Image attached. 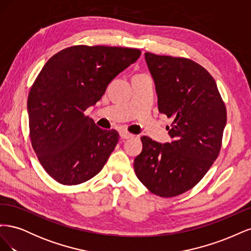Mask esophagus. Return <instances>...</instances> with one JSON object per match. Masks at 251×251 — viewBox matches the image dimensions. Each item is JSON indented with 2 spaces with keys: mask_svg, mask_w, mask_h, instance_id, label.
Here are the masks:
<instances>
[{
  "mask_svg": "<svg viewBox=\"0 0 251 251\" xmlns=\"http://www.w3.org/2000/svg\"><path fill=\"white\" fill-rule=\"evenodd\" d=\"M119 134H120V137L123 138V139H128V138H132L133 137V134H131V133H128L127 131H126V130H121L120 132H119Z\"/></svg>",
  "mask_w": 251,
  "mask_h": 251,
  "instance_id": "1",
  "label": "esophagus"
}]
</instances>
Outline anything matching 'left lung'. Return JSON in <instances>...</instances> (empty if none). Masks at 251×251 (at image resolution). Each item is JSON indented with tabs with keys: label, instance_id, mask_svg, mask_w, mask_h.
<instances>
[{
	"label": "left lung",
	"instance_id": "obj_1",
	"mask_svg": "<svg viewBox=\"0 0 251 251\" xmlns=\"http://www.w3.org/2000/svg\"><path fill=\"white\" fill-rule=\"evenodd\" d=\"M155 82L158 110L173 118L171 142L143 136L134 169L153 194L170 198L193 188L221 149L226 108L217 83L202 66L183 57L144 53Z\"/></svg>",
	"mask_w": 251,
	"mask_h": 251
}]
</instances>
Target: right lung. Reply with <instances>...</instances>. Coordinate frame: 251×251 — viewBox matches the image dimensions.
Instances as JSON below:
<instances>
[{
    "label": "right lung",
    "mask_w": 251,
    "mask_h": 251,
    "mask_svg": "<svg viewBox=\"0 0 251 251\" xmlns=\"http://www.w3.org/2000/svg\"><path fill=\"white\" fill-rule=\"evenodd\" d=\"M140 54L138 49L81 45L57 52L45 64L30 89L27 109L32 148L55 181L76 185L102 170L119 135L98 127L83 112Z\"/></svg>",
    "instance_id": "add662e5"
}]
</instances>
